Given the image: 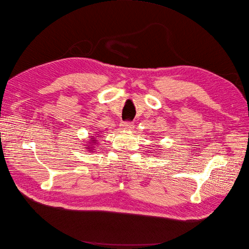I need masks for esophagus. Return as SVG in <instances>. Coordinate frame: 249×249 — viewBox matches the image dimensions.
<instances>
[{"label":"esophagus","mask_w":249,"mask_h":249,"mask_svg":"<svg viewBox=\"0 0 249 249\" xmlns=\"http://www.w3.org/2000/svg\"><path fill=\"white\" fill-rule=\"evenodd\" d=\"M120 125H122V129L124 131H133L134 129V124L132 123H123Z\"/></svg>","instance_id":"34e87169"}]
</instances>
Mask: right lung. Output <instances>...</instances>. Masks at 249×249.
Wrapping results in <instances>:
<instances>
[{
	"instance_id": "add662e5",
	"label": "right lung",
	"mask_w": 249,
	"mask_h": 249,
	"mask_svg": "<svg viewBox=\"0 0 249 249\" xmlns=\"http://www.w3.org/2000/svg\"><path fill=\"white\" fill-rule=\"evenodd\" d=\"M95 136H93V137H91V138H90L89 139V142H87V145H85V146H87L86 148L87 149H89V152H93V150H94V145L96 144V140H95Z\"/></svg>"
}]
</instances>
